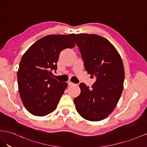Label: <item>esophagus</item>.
Wrapping results in <instances>:
<instances>
[{
  "label": "esophagus",
  "mask_w": 147,
  "mask_h": 147,
  "mask_svg": "<svg viewBox=\"0 0 147 147\" xmlns=\"http://www.w3.org/2000/svg\"><path fill=\"white\" fill-rule=\"evenodd\" d=\"M67 84H68V86H71V85H74L75 84L73 83V82H71V81H68L67 82Z\"/></svg>",
  "instance_id": "esophagus-1"
}]
</instances>
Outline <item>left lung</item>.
<instances>
[{"instance_id": "obj_1", "label": "left lung", "mask_w": 147, "mask_h": 147, "mask_svg": "<svg viewBox=\"0 0 147 147\" xmlns=\"http://www.w3.org/2000/svg\"><path fill=\"white\" fill-rule=\"evenodd\" d=\"M69 36L80 48L88 74L96 78L92 89L80 84L81 94L74 99L76 110L86 120L100 121L111 114L122 94L125 77L122 58L102 36L87 33Z\"/></svg>"}]
</instances>
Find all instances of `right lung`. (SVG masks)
Listing matches in <instances>:
<instances>
[{
	"instance_id": "right-lung-1",
	"label": "right lung",
	"mask_w": 147,
	"mask_h": 147,
	"mask_svg": "<svg viewBox=\"0 0 147 147\" xmlns=\"http://www.w3.org/2000/svg\"><path fill=\"white\" fill-rule=\"evenodd\" d=\"M75 46L66 35H50L36 41L22 56L17 72L18 91L25 107L36 116L53 112L66 89V82L51 76L57 69L61 51Z\"/></svg>"
}]
</instances>
